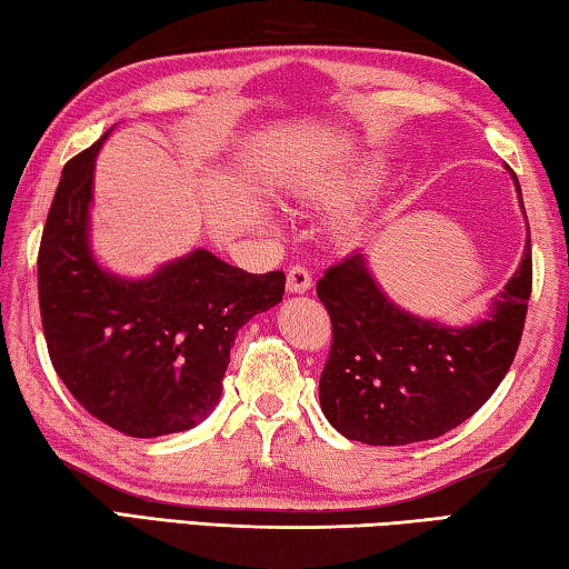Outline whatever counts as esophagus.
<instances>
[{
	"mask_svg": "<svg viewBox=\"0 0 569 569\" xmlns=\"http://www.w3.org/2000/svg\"><path fill=\"white\" fill-rule=\"evenodd\" d=\"M312 287V272L302 264H295L290 267V272H287V290L292 295H302Z\"/></svg>",
	"mask_w": 569,
	"mask_h": 569,
	"instance_id": "34e87169",
	"label": "esophagus"
}]
</instances>
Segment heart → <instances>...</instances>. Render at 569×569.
<instances>
[{
  "mask_svg": "<svg viewBox=\"0 0 569 569\" xmlns=\"http://www.w3.org/2000/svg\"><path fill=\"white\" fill-rule=\"evenodd\" d=\"M387 177L385 157H362L352 164L317 169L297 182V197L317 209H335L357 202L380 187ZM335 232L340 239H360L367 232V219L357 209H342L335 217Z\"/></svg>",
  "mask_w": 569,
  "mask_h": 569,
  "instance_id": "obj_1",
  "label": "heart"
}]
</instances>
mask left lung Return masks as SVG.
<instances>
[{
	"mask_svg": "<svg viewBox=\"0 0 569 569\" xmlns=\"http://www.w3.org/2000/svg\"><path fill=\"white\" fill-rule=\"evenodd\" d=\"M515 187L520 192L517 177ZM530 295V239L490 315L467 327L405 312L375 282L362 252L347 257L317 282L332 320V347L320 377L325 417L347 440L385 447L455 430L505 380L522 340Z\"/></svg>",
	"mask_w": 569,
	"mask_h": 569,
	"instance_id": "left-lung-1",
	"label": "left lung"
}]
</instances>
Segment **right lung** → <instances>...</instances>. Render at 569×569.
<instances>
[{
	"label": "right lung",
	"instance_id": "right-lung-1",
	"mask_svg": "<svg viewBox=\"0 0 569 569\" xmlns=\"http://www.w3.org/2000/svg\"><path fill=\"white\" fill-rule=\"evenodd\" d=\"M104 139L64 164L39 244L49 360L74 400L117 432H184L217 407L239 327L282 302L284 272L249 274L207 249L144 279L107 272L89 247Z\"/></svg>",
	"mask_w": 569,
	"mask_h": 569
}]
</instances>
